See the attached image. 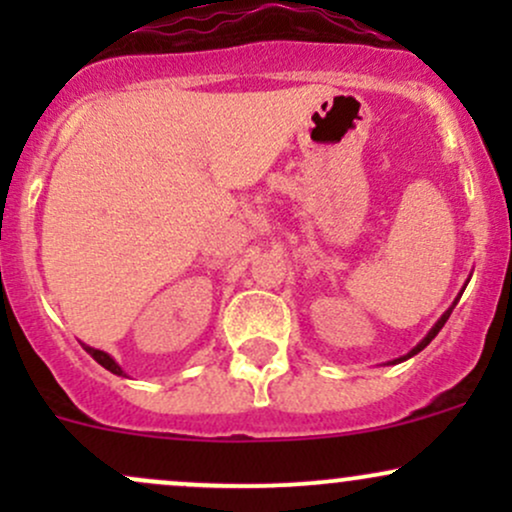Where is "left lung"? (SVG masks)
Listing matches in <instances>:
<instances>
[{
	"mask_svg": "<svg viewBox=\"0 0 512 512\" xmlns=\"http://www.w3.org/2000/svg\"><path fill=\"white\" fill-rule=\"evenodd\" d=\"M460 296H462V293H460ZM457 301H460V298H457ZM457 301H455V303H452V308H455V305H457ZM452 308H450V310H445V313H443V317H440V320L436 322V327H433V330H431V332H428V334H426V337H424V339H421V342H419V344H416V346H414V349H411L407 356L397 358V363H399V361H407V358H411V356H414V354H419V351H424V349H426V346L433 342V337H436V334H438L440 330H443V325H445V322H448V317H450V313H452Z\"/></svg>",
	"mask_w": 512,
	"mask_h": 512,
	"instance_id": "8db88e82",
	"label": "left lung"
}]
</instances>
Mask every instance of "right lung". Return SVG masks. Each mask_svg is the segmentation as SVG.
I'll list each match as a JSON object with an SVG mask.
<instances>
[{
  "label": "right lung",
  "mask_w": 512,
  "mask_h": 512,
  "mask_svg": "<svg viewBox=\"0 0 512 512\" xmlns=\"http://www.w3.org/2000/svg\"><path fill=\"white\" fill-rule=\"evenodd\" d=\"M84 349L88 351V354H91L93 358H96L98 363H101V366L105 368V370H110V373H115V375H122V368L117 366V363L113 361V358H110L108 354H105V351H98V349H91V346H86L84 344Z\"/></svg>",
  "instance_id": "obj_1"
}]
</instances>
